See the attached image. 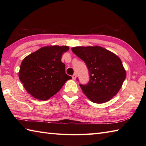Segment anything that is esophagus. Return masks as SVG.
Wrapping results in <instances>:
<instances>
[{
	"instance_id": "34e87169",
	"label": "esophagus",
	"mask_w": 146,
	"mask_h": 146,
	"mask_svg": "<svg viewBox=\"0 0 146 146\" xmlns=\"http://www.w3.org/2000/svg\"><path fill=\"white\" fill-rule=\"evenodd\" d=\"M72 78H73V80H75L76 79V73H74L73 74V76H72Z\"/></svg>"
}]
</instances>
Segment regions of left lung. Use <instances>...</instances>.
<instances>
[{"instance_id":"obj_1","label":"left lung","mask_w":146,"mask_h":146,"mask_svg":"<svg viewBox=\"0 0 146 146\" xmlns=\"http://www.w3.org/2000/svg\"><path fill=\"white\" fill-rule=\"evenodd\" d=\"M71 50L85 62L88 70L89 82L80 85L83 93L94 103L110 100L119 91L126 77L120 59L100 46H77Z\"/></svg>"}]
</instances>
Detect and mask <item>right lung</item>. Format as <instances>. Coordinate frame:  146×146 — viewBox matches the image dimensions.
Listing matches in <instances>:
<instances>
[{"instance_id":"add662e5","label":"right lung","mask_w":146,"mask_h":146,"mask_svg":"<svg viewBox=\"0 0 146 146\" xmlns=\"http://www.w3.org/2000/svg\"><path fill=\"white\" fill-rule=\"evenodd\" d=\"M68 46L43 47L27 56L22 61L19 77L24 87L33 97L48 100L55 95L71 76L65 73L61 62Z\"/></svg>"}]
</instances>
